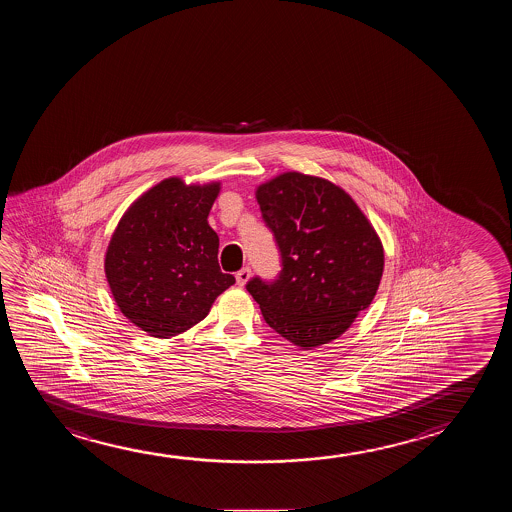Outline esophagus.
Listing matches in <instances>:
<instances>
[{
	"instance_id": "obj_1",
	"label": "esophagus",
	"mask_w": 512,
	"mask_h": 512,
	"mask_svg": "<svg viewBox=\"0 0 512 512\" xmlns=\"http://www.w3.org/2000/svg\"><path fill=\"white\" fill-rule=\"evenodd\" d=\"M250 276H252V269H250V267H243L241 271H237V285H241V287H243V285H246V282L250 280Z\"/></svg>"
}]
</instances>
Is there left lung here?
<instances>
[{"mask_svg":"<svg viewBox=\"0 0 512 512\" xmlns=\"http://www.w3.org/2000/svg\"><path fill=\"white\" fill-rule=\"evenodd\" d=\"M282 271L246 290L267 326L301 349L336 340L370 306L384 271L377 232L349 193L327 179L285 172L257 188Z\"/></svg>","mask_w":512,"mask_h":512,"instance_id":"1","label":"left lung"}]
</instances>
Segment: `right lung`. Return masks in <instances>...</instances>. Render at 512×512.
Segmentation results:
<instances>
[{
	"instance_id": "1",
	"label": "right lung",
	"mask_w": 512,
	"mask_h": 512,
	"mask_svg": "<svg viewBox=\"0 0 512 512\" xmlns=\"http://www.w3.org/2000/svg\"><path fill=\"white\" fill-rule=\"evenodd\" d=\"M220 183L169 178L135 200L114 230L105 276L126 319L149 336L171 338L199 324L236 278L218 264L208 215Z\"/></svg>"
}]
</instances>
